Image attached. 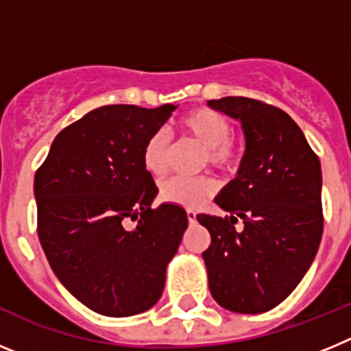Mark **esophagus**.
Wrapping results in <instances>:
<instances>
[{"instance_id":"obj_1","label":"esophagus","mask_w":351,"mask_h":351,"mask_svg":"<svg viewBox=\"0 0 351 351\" xmlns=\"http://www.w3.org/2000/svg\"><path fill=\"white\" fill-rule=\"evenodd\" d=\"M186 216H188V221H190L191 225H193V223L197 221V213H195V210L188 209V210H186Z\"/></svg>"}]
</instances>
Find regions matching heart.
<instances>
[{"label":"heart","mask_w":351,"mask_h":351,"mask_svg":"<svg viewBox=\"0 0 351 351\" xmlns=\"http://www.w3.org/2000/svg\"><path fill=\"white\" fill-rule=\"evenodd\" d=\"M181 130L206 149V163L223 172L237 169L241 158L230 141L232 126L221 114L210 108H195L181 119ZM170 151L172 142L169 133L156 130L145 138L142 165L153 176H163L169 169ZM213 191L214 182L209 178H170L160 184V198L163 202L188 209L200 206Z\"/></svg>","instance_id":"b5f03b06"}]
</instances>
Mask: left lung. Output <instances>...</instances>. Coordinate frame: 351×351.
<instances>
[{"instance_id":"8db88e82","label":"left lung","mask_w":351,"mask_h":351,"mask_svg":"<svg viewBox=\"0 0 351 351\" xmlns=\"http://www.w3.org/2000/svg\"><path fill=\"white\" fill-rule=\"evenodd\" d=\"M207 104L241 121L246 137L237 178L214 200L230 216L197 214L210 234L202 253L209 290L221 308L258 315L295 290L320 246V160L295 121L274 105L244 96Z\"/></svg>"}]
</instances>
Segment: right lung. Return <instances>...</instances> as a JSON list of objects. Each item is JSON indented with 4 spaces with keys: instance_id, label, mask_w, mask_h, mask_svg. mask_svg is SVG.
<instances>
[{
    "instance_id": "1",
    "label": "right lung",
    "mask_w": 351,
    "mask_h": 351,
    "mask_svg": "<svg viewBox=\"0 0 351 351\" xmlns=\"http://www.w3.org/2000/svg\"><path fill=\"white\" fill-rule=\"evenodd\" d=\"M173 110L170 104L95 108L58 133L35 173L45 256L71 295L100 315L153 308L188 226L181 206L151 207L158 188L142 165L145 138Z\"/></svg>"
}]
</instances>
